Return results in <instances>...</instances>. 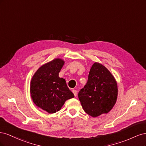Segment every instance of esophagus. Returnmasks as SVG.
<instances>
[{
    "mask_svg": "<svg viewBox=\"0 0 146 146\" xmlns=\"http://www.w3.org/2000/svg\"><path fill=\"white\" fill-rule=\"evenodd\" d=\"M72 92L74 93V95L75 96V97H76V96H77V90H72Z\"/></svg>",
    "mask_w": 146,
    "mask_h": 146,
    "instance_id": "obj_1",
    "label": "esophagus"
}]
</instances>
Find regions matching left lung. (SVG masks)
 <instances>
[{
	"mask_svg": "<svg viewBox=\"0 0 146 146\" xmlns=\"http://www.w3.org/2000/svg\"><path fill=\"white\" fill-rule=\"evenodd\" d=\"M78 96L84 111L91 116L98 117L108 113L116 102V81L104 66L94 63L88 75V82Z\"/></svg>",
	"mask_w": 146,
	"mask_h": 146,
	"instance_id": "1",
	"label": "left lung"
}]
</instances>
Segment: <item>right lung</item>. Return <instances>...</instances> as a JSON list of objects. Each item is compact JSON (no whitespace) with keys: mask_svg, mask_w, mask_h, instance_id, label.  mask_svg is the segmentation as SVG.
<instances>
[{"mask_svg":"<svg viewBox=\"0 0 146 146\" xmlns=\"http://www.w3.org/2000/svg\"><path fill=\"white\" fill-rule=\"evenodd\" d=\"M64 63L63 60L56 58L42 65L30 82V95L33 102L48 113L59 111L66 100L74 97L66 80L58 76Z\"/></svg>","mask_w":146,"mask_h":146,"instance_id":"1","label":"right lung"}]
</instances>
